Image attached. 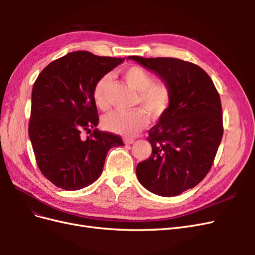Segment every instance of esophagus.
I'll return each mask as SVG.
<instances>
[{
  "mask_svg": "<svg viewBox=\"0 0 255 255\" xmlns=\"http://www.w3.org/2000/svg\"><path fill=\"white\" fill-rule=\"evenodd\" d=\"M134 138H125V139H123V141H125V143L126 144H132L133 142H134Z\"/></svg>",
  "mask_w": 255,
  "mask_h": 255,
  "instance_id": "34e87169",
  "label": "esophagus"
}]
</instances>
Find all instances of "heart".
Here are the masks:
<instances>
[{"label": "heart", "mask_w": 255, "mask_h": 255, "mask_svg": "<svg viewBox=\"0 0 255 255\" xmlns=\"http://www.w3.org/2000/svg\"><path fill=\"white\" fill-rule=\"evenodd\" d=\"M123 78L130 87L138 91L136 104L140 105L133 111H115L103 118V128L110 132L123 136L136 134L149 122V113L158 118L164 115L172 101V91L165 82H154L153 75L139 66H130L123 71ZM111 83V75L100 79L94 87V100L101 110L107 107L106 91Z\"/></svg>", "instance_id": "heart-1"}]
</instances>
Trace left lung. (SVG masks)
I'll list each match as a JSON object with an SVG mask.
<instances>
[{"label":"left lung","mask_w":255,"mask_h":255,"mask_svg":"<svg viewBox=\"0 0 255 255\" xmlns=\"http://www.w3.org/2000/svg\"><path fill=\"white\" fill-rule=\"evenodd\" d=\"M128 58L155 72L172 91L169 109L149 129L152 153L137 165L138 181L153 194L177 196L211 170L223 135L220 96L208 74L189 61Z\"/></svg>","instance_id":"left-lung-1"}]
</instances>
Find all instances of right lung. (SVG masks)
Here are the masks:
<instances>
[{
  "instance_id": "right-lung-1",
  "label": "right lung",
  "mask_w": 255,
  "mask_h": 255,
  "mask_svg": "<svg viewBox=\"0 0 255 255\" xmlns=\"http://www.w3.org/2000/svg\"><path fill=\"white\" fill-rule=\"evenodd\" d=\"M125 58L76 51L52 61L32 91L28 135L41 173L55 186L78 190L102 174L107 152L123 145L119 135L95 128L99 123L94 87Z\"/></svg>"
}]
</instances>
